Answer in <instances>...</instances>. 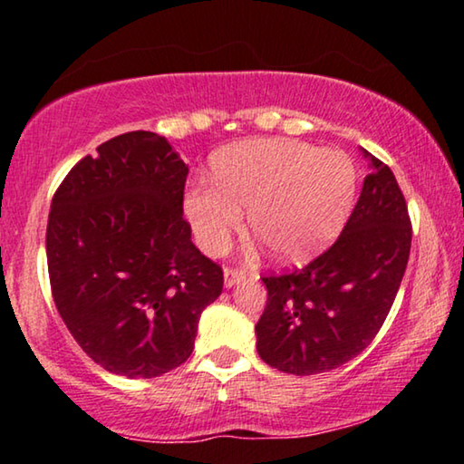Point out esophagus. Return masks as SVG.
Instances as JSON below:
<instances>
[{
    "label": "esophagus",
    "mask_w": 464,
    "mask_h": 464,
    "mask_svg": "<svg viewBox=\"0 0 464 464\" xmlns=\"http://www.w3.org/2000/svg\"><path fill=\"white\" fill-rule=\"evenodd\" d=\"M245 278H246V272L245 270H238V268H226L224 270L226 287H234V285H238L240 281H245Z\"/></svg>",
    "instance_id": "1"
}]
</instances>
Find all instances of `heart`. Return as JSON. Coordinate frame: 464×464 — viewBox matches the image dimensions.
Wrapping results in <instances>:
<instances>
[{
    "instance_id": "obj_1",
    "label": "heart",
    "mask_w": 464,
    "mask_h": 464,
    "mask_svg": "<svg viewBox=\"0 0 464 464\" xmlns=\"http://www.w3.org/2000/svg\"><path fill=\"white\" fill-rule=\"evenodd\" d=\"M215 183H194L186 213L202 249L224 253L243 232L281 259H304L338 232L354 196V167L340 151L285 139H256L219 151Z\"/></svg>"
}]
</instances>
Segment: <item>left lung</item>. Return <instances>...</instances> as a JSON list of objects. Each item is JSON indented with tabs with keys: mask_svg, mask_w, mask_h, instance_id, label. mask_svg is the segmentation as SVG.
Wrapping results in <instances>:
<instances>
[{
	"mask_svg": "<svg viewBox=\"0 0 464 464\" xmlns=\"http://www.w3.org/2000/svg\"><path fill=\"white\" fill-rule=\"evenodd\" d=\"M370 158V173L338 240L319 257L262 276L268 289L257 353L295 376L332 372L357 357L386 321L408 266L411 221L392 170Z\"/></svg>",
	"mask_w": 464,
	"mask_h": 464,
	"instance_id": "8db88e82",
	"label": "left lung"
}]
</instances>
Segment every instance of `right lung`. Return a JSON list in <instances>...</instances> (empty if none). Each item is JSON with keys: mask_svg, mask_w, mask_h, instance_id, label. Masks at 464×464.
<instances>
[{"mask_svg": "<svg viewBox=\"0 0 464 464\" xmlns=\"http://www.w3.org/2000/svg\"><path fill=\"white\" fill-rule=\"evenodd\" d=\"M188 167L148 130L101 143L69 170L48 215L46 257L61 319L94 363L156 378L194 351L224 270L183 218Z\"/></svg>", "mask_w": 464, "mask_h": 464, "instance_id": "right-lung-1", "label": "right lung"}]
</instances>
